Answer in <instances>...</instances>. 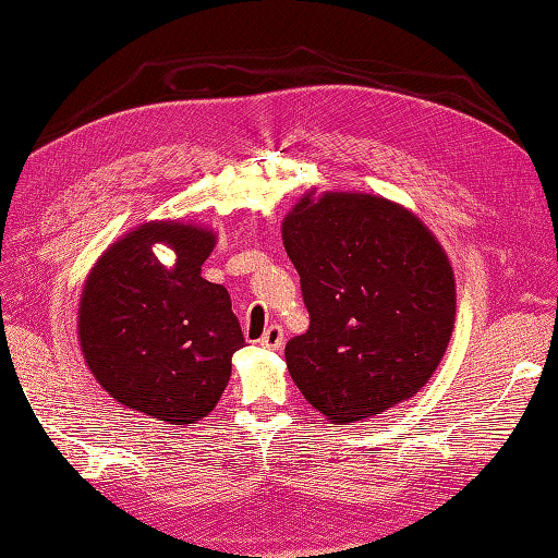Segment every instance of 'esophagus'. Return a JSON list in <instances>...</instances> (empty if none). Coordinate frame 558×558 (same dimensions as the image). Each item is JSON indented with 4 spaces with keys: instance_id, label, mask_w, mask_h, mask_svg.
<instances>
[{
    "instance_id": "obj_1",
    "label": "esophagus",
    "mask_w": 558,
    "mask_h": 558,
    "mask_svg": "<svg viewBox=\"0 0 558 558\" xmlns=\"http://www.w3.org/2000/svg\"><path fill=\"white\" fill-rule=\"evenodd\" d=\"M281 344H283V327H281V325H269V327L265 329L263 339H259V347H265V349H281Z\"/></svg>"
}]
</instances>
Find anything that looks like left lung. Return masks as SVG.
<instances>
[{"label": "left lung", "mask_w": 558, "mask_h": 558, "mask_svg": "<svg viewBox=\"0 0 558 558\" xmlns=\"http://www.w3.org/2000/svg\"><path fill=\"white\" fill-rule=\"evenodd\" d=\"M313 195L281 226L311 313L308 332L287 344V366L317 412L354 424L434 375L454 325V277L434 233L400 204Z\"/></svg>", "instance_id": "8db88e82"}]
</instances>
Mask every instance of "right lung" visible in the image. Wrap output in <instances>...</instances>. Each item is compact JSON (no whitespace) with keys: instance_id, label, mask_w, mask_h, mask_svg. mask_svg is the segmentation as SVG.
Masks as SVG:
<instances>
[{"instance_id":"add662e5","label":"right lung","mask_w":558,"mask_h":558,"mask_svg":"<svg viewBox=\"0 0 558 558\" xmlns=\"http://www.w3.org/2000/svg\"><path fill=\"white\" fill-rule=\"evenodd\" d=\"M154 244L177 253L166 268ZM214 233L149 221L112 243L90 269L78 303L86 366L110 397L161 424H197L231 378L245 344L231 295L202 277Z\"/></svg>"}]
</instances>
